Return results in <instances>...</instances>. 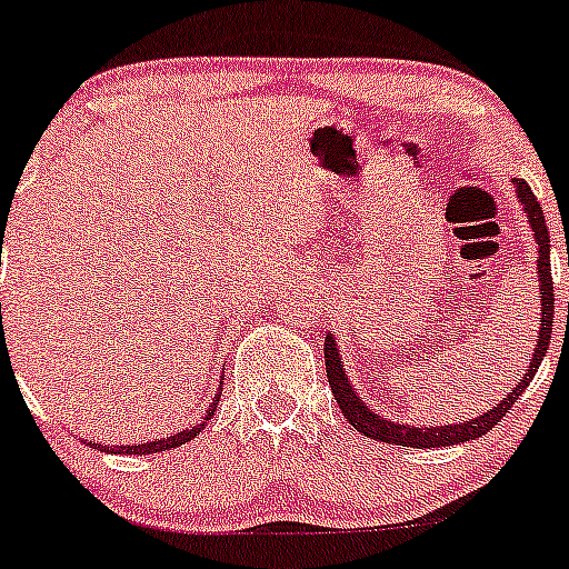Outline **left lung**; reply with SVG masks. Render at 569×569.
Instances as JSON below:
<instances>
[{
  "label": "left lung",
  "mask_w": 569,
  "mask_h": 569,
  "mask_svg": "<svg viewBox=\"0 0 569 569\" xmlns=\"http://www.w3.org/2000/svg\"><path fill=\"white\" fill-rule=\"evenodd\" d=\"M516 187L518 203L523 206V217H527L531 236L537 243V287H540V333H537V345L531 350L527 375L521 377V382L512 388V393H507V399L499 401L497 407L486 409L472 420H463V423H448V426H409L399 423V420L388 418V415L375 412L363 399H360L358 388L350 382V375L345 369V358H341L339 341L336 333H326V371L328 382H331V393L339 405L345 418L350 420L352 429H358L363 437L380 439L388 445H401V448H448V445H461L469 439H478L486 431H491L493 426L502 423L507 409L518 401V396L527 390V385L535 380L537 369H540L542 358H546L548 341H551L553 331V282H551V236H548L546 217H542L540 203H537L535 192L523 179H512Z\"/></svg>",
  "instance_id": "left-lung-1"
}]
</instances>
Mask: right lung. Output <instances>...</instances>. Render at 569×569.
<instances>
[{
  "instance_id": "add662e5",
  "label": "right lung",
  "mask_w": 569,
  "mask_h": 569,
  "mask_svg": "<svg viewBox=\"0 0 569 569\" xmlns=\"http://www.w3.org/2000/svg\"><path fill=\"white\" fill-rule=\"evenodd\" d=\"M2 241H4V228H2ZM2 345H4V328H2ZM219 393H222V382H219V390H213V399L209 401V409H206L203 420H200V423H192L184 431H176V433H170V437L151 439V442H138V445H100V442H87V445L102 450V453H119V456L121 453L124 456H149V453H162V450H170V448H181V445H187L189 439L198 437V433L206 429V423L213 418V412H217V405H219Z\"/></svg>"
}]
</instances>
